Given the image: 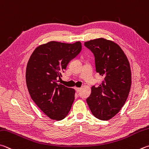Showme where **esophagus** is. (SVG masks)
I'll return each mask as SVG.
<instances>
[{"instance_id": "esophagus-1", "label": "esophagus", "mask_w": 149, "mask_h": 149, "mask_svg": "<svg viewBox=\"0 0 149 149\" xmlns=\"http://www.w3.org/2000/svg\"><path fill=\"white\" fill-rule=\"evenodd\" d=\"M74 88H75V90L76 91L77 93H79V91H80V89H81V88H79V87H76V86H75Z\"/></svg>"}]
</instances>
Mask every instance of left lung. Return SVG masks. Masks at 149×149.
<instances>
[{
  "instance_id": "8db88e82",
  "label": "left lung",
  "mask_w": 149,
  "mask_h": 149,
  "mask_svg": "<svg viewBox=\"0 0 149 149\" xmlns=\"http://www.w3.org/2000/svg\"><path fill=\"white\" fill-rule=\"evenodd\" d=\"M84 44L94 53L96 72L104 77L98 87H92L86 102L96 118L109 120L120 111L130 91L129 61L121 47L111 40L100 38Z\"/></svg>"
}]
</instances>
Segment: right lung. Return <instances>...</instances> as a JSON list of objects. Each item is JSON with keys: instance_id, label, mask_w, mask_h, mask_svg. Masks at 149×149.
<instances>
[{"instance_id": "right-lung-1", "label": "right lung", "mask_w": 149, "mask_h": 149, "mask_svg": "<svg viewBox=\"0 0 149 149\" xmlns=\"http://www.w3.org/2000/svg\"><path fill=\"white\" fill-rule=\"evenodd\" d=\"M81 43L51 41L35 49L28 61L26 83L32 100L48 117L61 120L71 109L75 90L58 83L69 62L81 50Z\"/></svg>"}]
</instances>
